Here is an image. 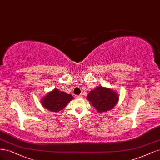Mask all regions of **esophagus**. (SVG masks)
<instances>
[{
	"mask_svg": "<svg viewBox=\"0 0 160 160\" xmlns=\"http://www.w3.org/2000/svg\"><path fill=\"white\" fill-rule=\"evenodd\" d=\"M82 95H76L75 96V98H82Z\"/></svg>",
	"mask_w": 160,
	"mask_h": 160,
	"instance_id": "34e87169",
	"label": "esophagus"
}]
</instances>
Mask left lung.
<instances>
[{
	"mask_svg": "<svg viewBox=\"0 0 160 160\" xmlns=\"http://www.w3.org/2000/svg\"><path fill=\"white\" fill-rule=\"evenodd\" d=\"M87 98L98 112H103L115 107L118 102L119 95L110 88L98 86L89 92Z\"/></svg>",
	"mask_w": 160,
	"mask_h": 160,
	"instance_id": "left-lung-1",
	"label": "left lung"
}]
</instances>
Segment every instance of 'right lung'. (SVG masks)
Segmentation results:
<instances>
[{
  "instance_id": "obj_1",
  "label": "right lung",
  "mask_w": 160,
  "mask_h": 160,
  "mask_svg": "<svg viewBox=\"0 0 160 160\" xmlns=\"http://www.w3.org/2000/svg\"><path fill=\"white\" fill-rule=\"evenodd\" d=\"M73 99V97L71 95L60 91L57 88H55L42 98L41 104L46 109L51 112H57L63 109Z\"/></svg>"
}]
</instances>
